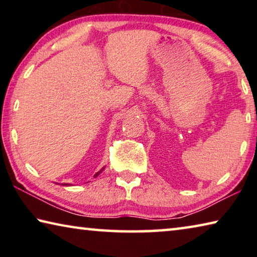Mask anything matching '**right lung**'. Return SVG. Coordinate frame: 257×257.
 Returning a JSON list of instances; mask_svg holds the SVG:
<instances>
[{
	"instance_id": "right-lung-1",
	"label": "right lung",
	"mask_w": 257,
	"mask_h": 257,
	"mask_svg": "<svg viewBox=\"0 0 257 257\" xmlns=\"http://www.w3.org/2000/svg\"><path fill=\"white\" fill-rule=\"evenodd\" d=\"M103 169H104V167L101 169V170H99L97 173H95V176H94V178H96L98 175H99V173H101L102 171H103ZM58 185H60V184H58ZM61 185H62V186H71V184H61Z\"/></svg>"
}]
</instances>
